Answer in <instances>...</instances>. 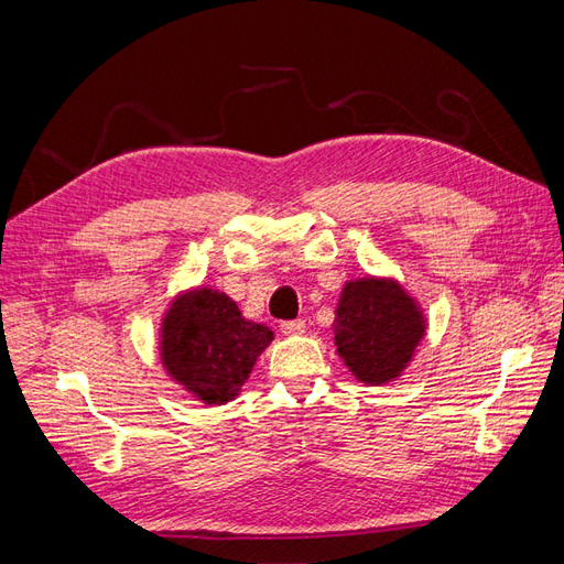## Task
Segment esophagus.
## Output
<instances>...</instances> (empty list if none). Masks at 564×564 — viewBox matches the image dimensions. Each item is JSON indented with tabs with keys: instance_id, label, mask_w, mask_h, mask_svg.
Returning a JSON list of instances; mask_svg holds the SVG:
<instances>
[{
	"instance_id": "esophagus-1",
	"label": "esophagus",
	"mask_w": 564,
	"mask_h": 564,
	"mask_svg": "<svg viewBox=\"0 0 564 564\" xmlns=\"http://www.w3.org/2000/svg\"><path fill=\"white\" fill-rule=\"evenodd\" d=\"M303 332H305V322H303V319L282 322V334H284V336H301Z\"/></svg>"
}]
</instances>
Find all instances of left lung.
<instances>
[{
    "mask_svg": "<svg viewBox=\"0 0 564 564\" xmlns=\"http://www.w3.org/2000/svg\"><path fill=\"white\" fill-rule=\"evenodd\" d=\"M334 315L336 352L365 386L398 381L429 332L419 301L395 278L348 280Z\"/></svg>",
    "mask_w": 564,
    "mask_h": 564,
    "instance_id": "1",
    "label": "left lung"
}]
</instances>
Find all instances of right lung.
Returning a JSON list of instances; mask_svg holds the SVG:
<instances>
[{
  "label": "right lung",
  "mask_w": 564,
  "mask_h": 564,
  "mask_svg": "<svg viewBox=\"0 0 564 564\" xmlns=\"http://www.w3.org/2000/svg\"><path fill=\"white\" fill-rule=\"evenodd\" d=\"M265 324L251 322L220 289H183L160 324V360L166 377L207 406L240 395L261 352L272 344Z\"/></svg>",
  "instance_id": "add662e5"
}]
</instances>
